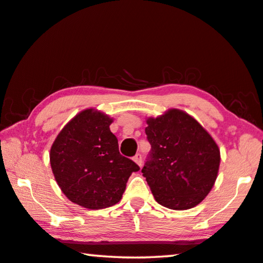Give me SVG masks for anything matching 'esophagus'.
<instances>
[{
  "label": "esophagus",
  "instance_id": "1",
  "mask_svg": "<svg viewBox=\"0 0 263 263\" xmlns=\"http://www.w3.org/2000/svg\"><path fill=\"white\" fill-rule=\"evenodd\" d=\"M133 160H135L139 166H141V162H143V157H141L140 153H137L136 156L133 157Z\"/></svg>",
  "mask_w": 263,
  "mask_h": 263
}]
</instances>
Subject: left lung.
<instances>
[{
  "mask_svg": "<svg viewBox=\"0 0 263 263\" xmlns=\"http://www.w3.org/2000/svg\"><path fill=\"white\" fill-rule=\"evenodd\" d=\"M147 125L151 151L141 172L156 201L177 211L197 206L218 177V145L193 117L177 109L148 118Z\"/></svg>",
  "mask_w": 263,
  "mask_h": 263,
  "instance_id": "8db88e82",
  "label": "left lung"
}]
</instances>
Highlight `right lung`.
I'll return each mask as SVG.
<instances>
[{
  "label": "right lung",
  "mask_w": 263,
  "mask_h": 263,
  "mask_svg": "<svg viewBox=\"0 0 263 263\" xmlns=\"http://www.w3.org/2000/svg\"><path fill=\"white\" fill-rule=\"evenodd\" d=\"M111 123L102 112L82 111L65 125L50 149L52 173L62 192L89 210L119 202L132 172L140 170L119 153Z\"/></svg>",
  "instance_id": "1"
}]
</instances>
